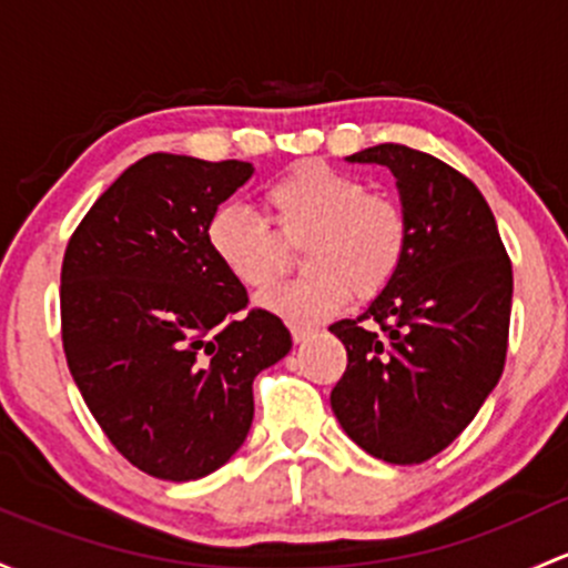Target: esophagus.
<instances>
[{"label":"esophagus","mask_w":568,"mask_h":568,"mask_svg":"<svg viewBox=\"0 0 568 568\" xmlns=\"http://www.w3.org/2000/svg\"><path fill=\"white\" fill-rule=\"evenodd\" d=\"M315 334V326L310 324H291V337H294V343H304L307 337H313Z\"/></svg>","instance_id":"34e87169"}]
</instances>
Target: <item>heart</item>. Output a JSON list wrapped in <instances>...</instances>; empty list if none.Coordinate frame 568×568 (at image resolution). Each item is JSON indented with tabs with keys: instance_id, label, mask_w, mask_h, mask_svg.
<instances>
[{
	"instance_id": "heart-1",
	"label": "heart",
	"mask_w": 568,
	"mask_h": 568,
	"mask_svg": "<svg viewBox=\"0 0 568 568\" xmlns=\"http://www.w3.org/2000/svg\"><path fill=\"white\" fill-rule=\"evenodd\" d=\"M261 204L264 217L242 204L214 209L206 244L242 288L264 291L283 266L280 242L300 239L296 261L304 272L261 300L280 318H324L343 307L351 288L375 296L403 266L405 206L389 193L367 190L359 176L307 160L268 182Z\"/></svg>"
}]
</instances>
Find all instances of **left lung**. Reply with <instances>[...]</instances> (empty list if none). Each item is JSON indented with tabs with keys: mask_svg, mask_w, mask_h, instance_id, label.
I'll list each match as a JSON object with an SVG mask.
<instances>
[{
	"mask_svg": "<svg viewBox=\"0 0 568 568\" xmlns=\"http://www.w3.org/2000/svg\"><path fill=\"white\" fill-rule=\"evenodd\" d=\"M408 214V250L359 318L329 332L348 351L332 410L367 455L416 465L444 452L498 384L509 345L511 261L485 195L444 160L378 143Z\"/></svg>",
	"mask_w": 568,
	"mask_h": 568,
	"instance_id": "obj_1",
	"label": "left lung"
}]
</instances>
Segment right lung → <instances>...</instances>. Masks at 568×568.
Listing matches in <instances>:
<instances>
[{
	"label": "right lung",
	"instance_id": "add662e5",
	"mask_svg": "<svg viewBox=\"0 0 568 568\" xmlns=\"http://www.w3.org/2000/svg\"><path fill=\"white\" fill-rule=\"evenodd\" d=\"M253 176L242 160L154 152L94 201L62 261V345L116 452L154 479L229 463L253 425V381L291 351L277 315L217 264L206 223Z\"/></svg>",
	"mask_w": 568,
	"mask_h": 568
}]
</instances>
